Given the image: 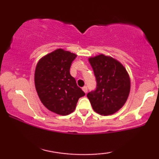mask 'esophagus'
Wrapping results in <instances>:
<instances>
[{
  "instance_id": "esophagus-1",
  "label": "esophagus",
  "mask_w": 159,
  "mask_h": 159,
  "mask_svg": "<svg viewBox=\"0 0 159 159\" xmlns=\"http://www.w3.org/2000/svg\"><path fill=\"white\" fill-rule=\"evenodd\" d=\"M82 90H83V91L85 93H87V87H86V86H85V87H82Z\"/></svg>"
}]
</instances>
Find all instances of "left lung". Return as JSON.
Listing matches in <instances>:
<instances>
[{
  "mask_svg": "<svg viewBox=\"0 0 159 159\" xmlns=\"http://www.w3.org/2000/svg\"><path fill=\"white\" fill-rule=\"evenodd\" d=\"M96 80V89L88 93L93 109L100 115L116 113L123 106L130 92V78L121 63L99 54L89 58Z\"/></svg>",
  "mask_w": 159,
  "mask_h": 159,
  "instance_id": "8db88e82",
  "label": "left lung"
}]
</instances>
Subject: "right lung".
<instances>
[{
  "label": "right lung",
  "mask_w": 159,
  "mask_h": 159,
  "mask_svg": "<svg viewBox=\"0 0 159 159\" xmlns=\"http://www.w3.org/2000/svg\"><path fill=\"white\" fill-rule=\"evenodd\" d=\"M75 54L58 48L42 57L36 66L34 81L40 101L49 111L66 116L73 112L85 95L70 75Z\"/></svg>",
  "instance_id": "1"
}]
</instances>
